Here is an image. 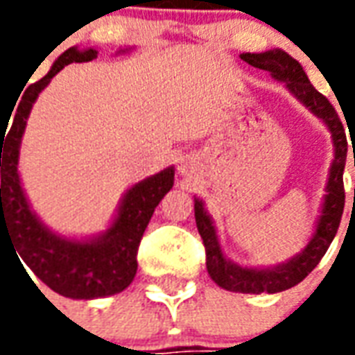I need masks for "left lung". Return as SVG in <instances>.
Masks as SVG:
<instances>
[{
  "mask_svg": "<svg viewBox=\"0 0 355 355\" xmlns=\"http://www.w3.org/2000/svg\"><path fill=\"white\" fill-rule=\"evenodd\" d=\"M241 58L254 68H261L270 72V76L277 81H283L285 87L297 96L298 101L304 104L306 108L318 116L327 125L335 146V159L331 163L327 178V188H325V198L321 205V215L318 216L315 230L308 245L295 254L287 262H282L277 266L270 268H247L239 266L236 262L228 261L224 257L216 228L211 216L205 211V205L200 198L193 200V213H196V224L200 232L205 253H207V272L211 279L226 291L234 293H251V295H261V293H279V291L291 289L297 283L304 279L306 275L312 272L313 268L320 264L323 254L327 253L331 241L335 239L338 224L343 218L344 211V182L343 173L346 165V152H348V142H346V132H344L343 121L333 108V104L323 96V94L313 87L308 76L298 64V60L287 55L285 51L274 49L266 53H243ZM354 167H355V150H354Z\"/></svg>",
  "mask_w": 355,
  "mask_h": 355,
  "instance_id": "1",
  "label": "left lung"
}]
</instances>
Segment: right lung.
I'll use <instances>...</instances> for the list:
<instances>
[{
    "label": "right lung",
    "mask_w": 355,
    "mask_h": 355,
    "mask_svg": "<svg viewBox=\"0 0 355 355\" xmlns=\"http://www.w3.org/2000/svg\"><path fill=\"white\" fill-rule=\"evenodd\" d=\"M96 55V49L80 51L70 47L64 51L51 66L47 76L26 89V96L19 104L11 129H0V238L1 232H5L12 239L20 259L47 287L62 297L83 300L110 297L131 285L137 274V251L142 234L154 209L175 182V167H167L131 186L123 193L108 230L87 239L58 236L32 211L19 175L20 142L30 110L40 93L64 66L89 62Z\"/></svg>",
    "instance_id": "add662e5"
}]
</instances>
